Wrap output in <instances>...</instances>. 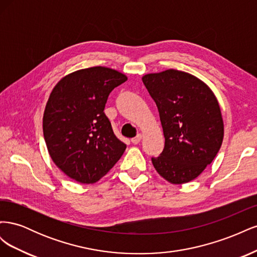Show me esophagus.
Here are the masks:
<instances>
[{
    "instance_id": "esophagus-1",
    "label": "esophagus",
    "mask_w": 257,
    "mask_h": 257,
    "mask_svg": "<svg viewBox=\"0 0 257 257\" xmlns=\"http://www.w3.org/2000/svg\"><path fill=\"white\" fill-rule=\"evenodd\" d=\"M141 141H142V134H138L136 137L132 138V143H133L134 145L139 144V143H141Z\"/></svg>"
}]
</instances>
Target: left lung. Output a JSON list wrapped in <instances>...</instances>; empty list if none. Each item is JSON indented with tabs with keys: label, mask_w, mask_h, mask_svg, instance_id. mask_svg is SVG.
Segmentation results:
<instances>
[{
	"label": "left lung",
	"mask_w": 257,
	"mask_h": 257,
	"mask_svg": "<svg viewBox=\"0 0 257 257\" xmlns=\"http://www.w3.org/2000/svg\"><path fill=\"white\" fill-rule=\"evenodd\" d=\"M143 82L158 106L165 137L164 149L152 164L170 183L190 182L221 148L224 124L217 99L197 77L176 69L147 74Z\"/></svg>",
	"instance_id": "8db88e82"
}]
</instances>
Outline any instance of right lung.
<instances>
[{
	"instance_id": "obj_1",
	"label": "right lung",
	"mask_w": 257,
	"mask_h": 257,
	"mask_svg": "<svg viewBox=\"0 0 257 257\" xmlns=\"http://www.w3.org/2000/svg\"><path fill=\"white\" fill-rule=\"evenodd\" d=\"M126 80L118 71L94 66L63 77L50 93L45 142L54 164L77 182L98 181L126 149L104 112L110 92Z\"/></svg>"
}]
</instances>
